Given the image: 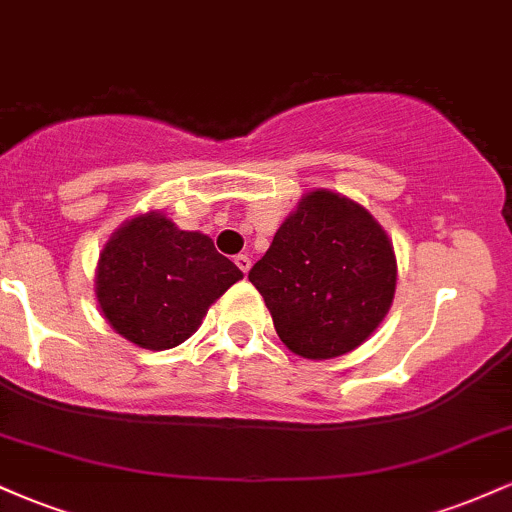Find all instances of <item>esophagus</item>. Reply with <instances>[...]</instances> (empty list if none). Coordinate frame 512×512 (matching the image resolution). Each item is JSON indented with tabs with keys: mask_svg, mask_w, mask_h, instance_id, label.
I'll list each match as a JSON object with an SVG mask.
<instances>
[{
	"mask_svg": "<svg viewBox=\"0 0 512 512\" xmlns=\"http://www.w3.org/2000/svg\"><path fill=\"white\" fill-rule=\"evenodd\" d=\"M236 264H238V269H240V272H243V274H248L250 267H252V262H250L248 255H238V257H236Z\"/></svg>",
	"mask_w": 512,
	"mask_h": 512,
	"instance_id": "obj_1",
	"label": "esophagus"
}]
</instances>
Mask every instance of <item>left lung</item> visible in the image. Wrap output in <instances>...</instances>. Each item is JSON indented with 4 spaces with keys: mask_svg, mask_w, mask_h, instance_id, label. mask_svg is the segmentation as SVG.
Returning a JSON list of instances; mask_svg holds the SVG:
<instances>
[{
    "mask_svg": "<svg viewBox=\"0 0 512 512\" xmlns=\"http://www.w3.org/2000/svg\"><path fill=\"white\" fill-rule=\"evenodd\" d=\"M248 279L293 354L337 358L366 342L390 310L395 248L354 199L313 190L281 223Z\"/></svg>",
    "mask_w": 512,
    "mask_h": 512,
    "instance_id": "1",
    "label": "left lung"
}]
</instances>
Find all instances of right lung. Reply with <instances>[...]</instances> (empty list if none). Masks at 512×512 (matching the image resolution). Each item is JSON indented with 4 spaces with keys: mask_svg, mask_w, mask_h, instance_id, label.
I'll return each mask as SVG.
<instances>
[{
    "mask_svg": "<svg viewBox=\"0 0 512 512\" xmlns=\"http://www.w3.org/2000/svg\"><path fill=\"white\" fill-rule=\"evenodd\" d=\"M243 272L214 240L180 231L161 211L122 223L103 245L96 298L117 334L142 349H173L202 325L209 305Z\"/></svg>",
    "mask_w": 512,
    "mask_h": 512,
    "instance_id": "right-lung-1",
    "label": "right lung"
}]
</instances>
